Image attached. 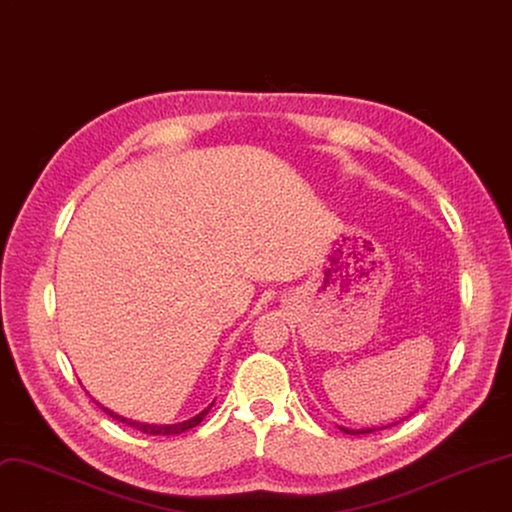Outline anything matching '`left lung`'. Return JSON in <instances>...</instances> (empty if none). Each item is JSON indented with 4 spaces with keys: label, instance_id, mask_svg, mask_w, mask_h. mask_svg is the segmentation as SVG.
<instances>
[{
    "label": "left lung",
    "instance_id": "obj_1",
    "mask_svg": "<svg viewBox=\"0 0 512 512\" xmlns=\"http://www.w3.org/2000/svg\"><path fill=\"white\" fill-rule=\"evenodd\" d=\"M344 432H348V434H365V432H373V430H348V428H342Z\"/></svg>",
    "mask_w": 512,
    "mask_h": 512
}]
</instances>
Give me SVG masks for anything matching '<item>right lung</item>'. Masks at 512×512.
Returning <instances> with one entry per match:
<instances>
[{
	"label": "right lung",
	"instance_id": "1",
	"mask_svg": "<svg viewBox=\"0 0 512 512\" xmlns=\"http://www.w3.org/2000/svg\"><path fill=\"white\" fill-rule=\"evenodd\" d=\"M99 405V403H97ZM107 415H111L113 420H118V422H122V424H126V426H132V428H137V430H141V432H145V434H162V437H170V434H181V432H185V430H189V428H194V426H198L202 420H204V415L211 411V407L213 405H208L204 411H200L196 418H192V420H187V422H181V424H170V426H156V424H143V422H132V420H126V418H122V415H118V413H113V411H109L107 407H103V405H99Z\"/></svg>",
	"mask_w": 512,
	"mask_h": 512
}]
</instances>
